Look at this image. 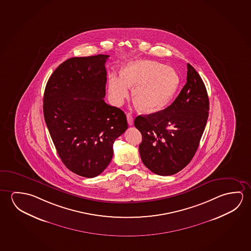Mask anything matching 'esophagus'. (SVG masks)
Wrapping results in <instances>:
<instances>
[{"label": "esophagus", "mask_w": 251, "mask_h": 251, "mask_svg": "<svg viewBox=\"0 0 251 251\" xmlns=\"http://www.w3.org/2000/svg\"><path fill=\"white\" fill-rule=\"evenodd\" d=\"M126 119H127L128 125L129 126H132L133 125V118H132L131 113H127L126 114Z\"/></svg>", "instance_id": "obj_1"}]
</instances>
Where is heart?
Instances as JSON below:
<instances>
[{
	"label": "heart",
	"instance_id": "obj_1",
	"mask_svg": "<svg viewBox=\"0 0 251 251\" xmlns=\"http://www.w3.org/2000/svg\"><path fill=\"white\" fill-rule=\"evenodd\" d=\"M178 74L171 67L151 60L128 62L120 77L111 75L108 92L112 103H123L132 89V99L145 113H154L166 107L179 86Z\"/></svg>",
	"mask_w": 251,
	"mask_h": 251
}]
</instances>
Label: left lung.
<instances>
[{
  "mask_svg": "<svg viewBox=\"0 0 251 251\" xmlns=\"http://www.w3.org/2000/svg\"><path fill=\"white\" fill-rule=\"evenodd\" d=\"M209 111L201 77L187 64V83L165 110L139 115L134 126L142 134V162L156 175L167 176L182 170L199 147Z\"/></svg>",
  "mask_w": 251,
  "mask_h": 251,
  "instance_id": "8db88e82",
  "label": "left lung"
}]
</instances>
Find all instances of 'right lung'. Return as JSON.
<instances>
[{"label":"right lung","instance_id":"obj_1","mask_svg":"<svg viewBox=\"0 0 251 251\" xmlns=\"http://www.w3.org/2000/svg\"><path fill=\"white\" fill-rule=\"evenodd\" d=\"M109 56L64 61L44 91V120L60 159L69 170L86 178L107 167L115 139L128 127L123 111L103 100Z\"/></svg>","mask_w":251,"mask_h":251}]
</instances>
